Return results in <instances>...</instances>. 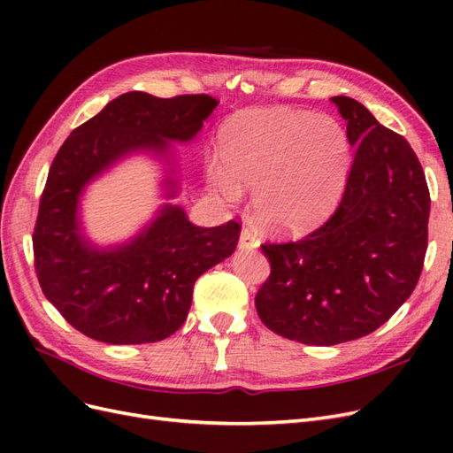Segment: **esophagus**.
<instances>
[{
  "label": "esophagus",
  "mask_w": 453,
  "mask_h": 453,
  "mask_svg": "<svg viewBox=\"0 0 453 453\" xmlns=\"http://www.w3.org/2000/svg\"><path fill=\"white\" fill-rule=\"evenodd\" d=\"M257 245H258V242H257V238H255L253 232H251L250 228H243V230H242V234H240L238 248H240V250H255Z\"/></svg>",
  "instance_id": "esophagus-1"
}]
</instances>
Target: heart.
<instances>
[{
  "instance_id": "heart-1",
  "label": "heart",
  "mask_w": 453,
  "mask_h": 453,
  "mask_svg": "<svg viewBox=\"0 0 453 453\" xmlns=\"http://www.w3.org/2000/svg\"><path fill=\"white\" fill-rule=\"evenodd\" d=\"M223 164H210L208 177L226 200L255 188L260 223L300 230L333 211L349 170V142L340 122L326 115L285 109L250 111L221 132Z\"/></svg>"
}]
</instances>
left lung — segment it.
Returning <instances> with one entry per match:
<instances>
[{
	"instance_id": "obj_1",
	"label": "left lung",
	"mask_w": 453,
	"mask_h": 453,
	"mask_svg": "<svg viewBox=\"0 0 453 453\" xmlns=\"http://www.w3.org/2000/svg\"><path fill=\"white\" fill-rule=\"evenodd\" d=\"M355 147L328 221L289 243H265L270 278L255 296L270 331L308 346L366 336L412 295L427 251L429 188L403 135L348 96L331 98Z\"/></svg>"
}]
</instances>
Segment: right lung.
<instances>
[{
    "instance_id": "right-lung-1",
    "label": "right lung",
    "mask_w": 453,
    "mask_h": 453,
    "mask_svg": "<svg viewBox=\"0 0 453 453\" xmlns=\"http://www.w3.org/2000/svg\"><path fill=\"white\" fill-rule=\"evenodd\" d=\"M215 107L217 100L205 94L164 100L128 92L60 147L39 203L35 270L49 303L88 338L105 344L168 338L187 319L196 280L234 253L238 223L196 226L180 203L170 202L185 180L173 143H193ZM135 154L159 162L165 202L128 241L96 244L82 221L84 193Z\"/></svg>"
}]
</instances>
